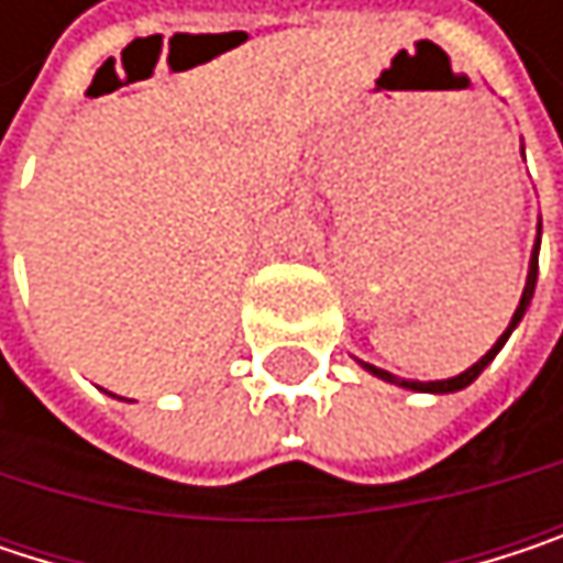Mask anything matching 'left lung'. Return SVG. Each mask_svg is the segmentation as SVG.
I'll list each match as a JSON object with an SVG mask.
<instances>
[{
  "mask_svg": "<svg viewBox=\"0 0 563 563\" xmlns=\"http://www.w3.org/2000/svg\"><path fill=\"white\" fill-rule=\"evenodd\" d=\"M538 247H541V224H538V244H534V251H531V264H528V280H525V289H521V299H518V309H515V316H511V322H508V329L499 335V342L473 365V368H466L463 375H456V378H443V382H407V378H394L391 372H385V368H375V365H365L362 362V368H368L375 378H382V382H391L397 388H407V391H427V394H453V391H463L466 385H473L479 375H483V368L499 355V349L506 345V339L511 335V329L521 322V316H525V309H528V302H531V296H534V283H538Z\"/></svg>",
  "mask_w": 563,
  "mask_h": 563,
  "instance_id": "left-lung-1",
  "label": "left lung"
}]
</instances>
